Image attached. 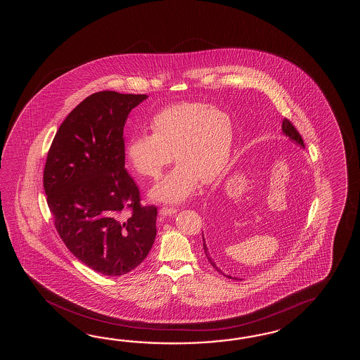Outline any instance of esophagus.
Listing matches in <instances>:
<instances>
[{
  "label": "esophagus",
  "mask_w": 360,
  "mask_h": 360,
  "mask_svg": "<svg viewBox=\"0 0 360 360\" xmlns=\"http://www.w3.org/2000/svg\"><path fill=\"white\" fill-rule=\"evenodd\" d=\"M177 210L176 208H174V207H162L161 210H160V214L161 216H171V214H176Z\"/></svg>",
  "instance_id": "34e87169"
}]
</instances>
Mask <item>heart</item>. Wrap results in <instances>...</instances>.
Returning <instances> with one entry per match:
<instances>
[{"instance_id":"1","label":"heart","mask_w":360,"mask_h":360,"mask_svg":"<svg viewBox=\"0 0 360 360\" xmlns=\"http://www.w3.org/2000/svg\"><path fill=\"white\" fill-rule=\"evenodd\" d=\"M150 129L152 134H135L126 146L132 167L141 176L157 180L174 158L179 163L154 186L152 198L180 202L191 195L199 180L214 183L226 169L233 123L220 109L197 101L177 103L154 115Z\"/></svg>"}]
</instances>
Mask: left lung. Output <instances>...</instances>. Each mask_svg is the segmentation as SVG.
I'll use <instances>...</instances> for the list:
<instances>
[{
    "instance_id": "1",
    "label": "left lung",
    "mask_w": 360,
    "mask_h": 360,
    "mask_svg": "<svg viewBox=\"0 0 360 360\" xmlns=\"http://www.w3.org/2000/svg\"><path fill=\"white\" fill-rule=\"evenodd\" d=\"M282 130H283L284 135L291 139L292 141H295V143H297L299 146H302V148H305L304 140L301 138L299 131L296 130V127L292 124L290 120L284 118L283 122H282ZM230 210H233V208H229V211ZM225 211L228 212V206H225V203L222 205V202H220V200L214 203V206H212V214H211V220L214 221L212 224H214V226L217 225V221L220 222V214H221L222 217V216L225 214ZM224 217H225V216H224ZM216 228H217V226H216ZM202 239H203V250H205V253H206L207 260H208V262L212 265V268H214L216 271H219L221 276H226V278H229V279H236V281H239V279L236 278V276L225 274V273L222 271L221 269L217 266V264H216V261H214V255H212V251H211L210 245H207L206 239H205V236H203V231H202Z\"/></svg>"
}]
</instances>
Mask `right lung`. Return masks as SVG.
<instances>
[{
	"mask_svg": "<svg viewBox=\"0 0 360 360\" xmlns=\"http://www.w3.org/2000/svg\"><path fill=\"white\" fill-rule=\"evenodd\" d=\"M146 98L92 94L67 115L47 153L44 188L56 231L78 260L103 276L138 268L157 234V207L141 206L124 169L123 127Z\"/></svg>",
	"mask_w": 360,
	"mask_h": 360,
	"instance_id": "1",
	"label": "right lung"
}]
</instances>
